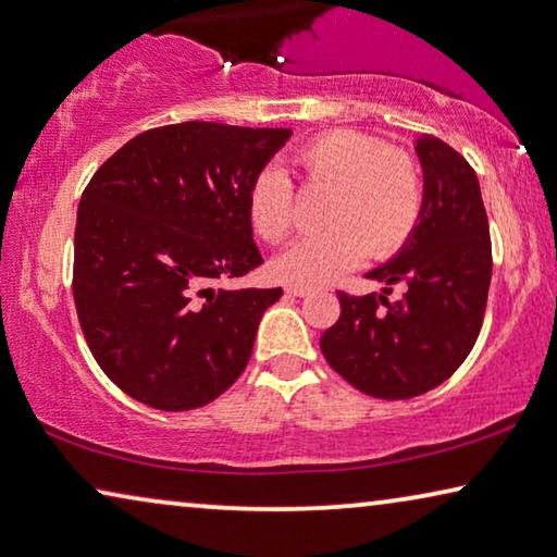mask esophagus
Instances as JSON below:
<instances>
[{
  "label": "esophagus",
  "mask_w": 557,
  "mask_h": 557,
  "mask_svg": "<svg viewBox=\"0 0 557 557\" xmlns=\"http://www.w3.org/2000/svg\"><path fill=\"white\" fill-rule=\"evenodd\" d=\"M285 289H287V295H295V297H305L312 293V287H307V285H287Z\"/></svg>",
  "instance_id": "34e87169"
}]
</instances>
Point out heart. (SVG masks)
<instances>
[{
    "label": "heart",
    "mask_w": 557,
    "mask_h": 557,
    "mask_svg": "<svg viewBox=\"0 0 557 557\" xmlns=\"http://www.w3.org/2000/svg\"><path fill=\"white\" fill-rule=\"evenodd\" d=\"M307 193H326L322 227L275 262V275L293 285H322L364 260H387L412 237L425 207V180L418 160L400 147L358 129H332L297 149ZM247 210L257 235L280 245L293 235L295 189L277 168L257 174Z\"/></svg>",
    "instance_id": "1"
}]
</instances>
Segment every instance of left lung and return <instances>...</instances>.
<instances>
[{
	"label": "left lung",
	"mask_w": 557,
	"mask_h": 557,
	"mask_svg": "<svg viewBox=\"0 0 557 557\" xmlns=\"http://www.w3.org/2000/svg\"><path fill=\"white\" fill-rule=\"evenodd\" d=\"M414 152L425 180L418 227L393 260L368 272L383 293H337L339 320L320 337L330 368L380 400L428 393L460 368L483 327L493 275L475 170L433 135H422ZM393 284L406 293L387 301Z\"/></svg>",
	"instance_id": "8db88e82"
}]
</instances>
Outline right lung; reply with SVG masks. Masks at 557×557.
Returning <instances> with one entry per match:
<instances>
[{"instance_id": "right-lung-1", "label": "right lung", "mask_w": 557, "mask_h": 557, "mask_svg": "<svg viewBox=\"0 0 557 557\" xmlns=\"http://www.w3.org/2000/svg\"><path fill=\"white\" fill-rule=\"evenodd\" d=\"M289 129H147L79 199L72 293L104 375L154 410H195L243 375L282 289H214L260 268L247 197Z\"/></svg>"}]
</instances>
